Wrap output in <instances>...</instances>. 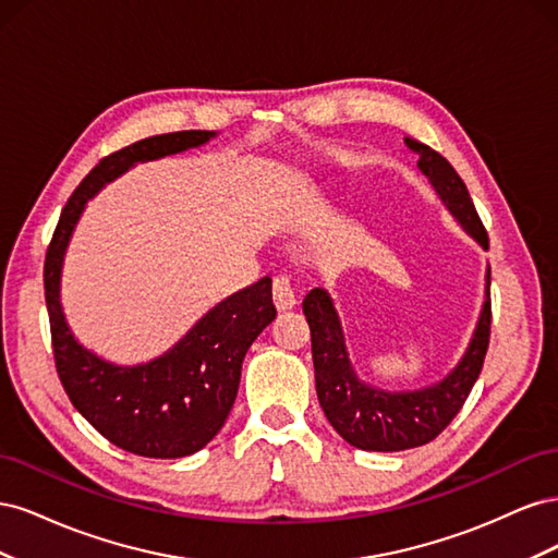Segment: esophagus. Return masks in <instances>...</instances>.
Here are the masks:
<instances>
[{
	"instance_id": "1",
	"label": "esophagus",
	"mask_w": 558,
	"mask_h": 558,
	"mask_svg": "<svg viewBox=\"0 0 558 558\" xmlns=\"http://www.w3.org/2000/svg\"><path fill=\"white\" fill-rule=\"evenodd\" d=\"M272 302L277 312H291L295 310L298 300H295V293H293V286H291V279L289 277H275L272 281Z\"/></svg>"
}]
</instances>
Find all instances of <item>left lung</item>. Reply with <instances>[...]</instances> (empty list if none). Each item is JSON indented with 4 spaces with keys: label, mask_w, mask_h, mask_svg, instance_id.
<instances>
[{
    "label": "left lung",
    "mask_w": 558,
    "mask_h": 558,
    "mask_svg": "<svg viewBox=\"0 0 558 558\" xmlns=\"http://www.w3.org/2000/svg\"><path fill=\"white\" fill-rule=\"evenodd\" d=\"M418 156L416 167L445 207L472 240L488 248L486 230L472 205L463 179L456 174L447 158L416 140H404ZM492 269H486V300L480 312L472 340L451 373L433 386L418 391L391 393L365 384L356 377L349 361L340 316L335 312L332 298L324 289H314L302 302L312 330V359L316 375V396L330 426L344 440L363 451H402L428 445L435 440L461 412L472 386H475L492 335V300H488Z\"/></svg>",
    "instance_id": "8db88e82"
}]
</instances>
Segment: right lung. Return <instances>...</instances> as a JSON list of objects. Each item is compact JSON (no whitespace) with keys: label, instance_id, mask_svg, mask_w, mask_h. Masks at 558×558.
I'll return each instance as SVG.
<instances>
[{"label":"right lung","instance_id":"obj_1","mask_svg":"<svg viewBox=\"0 0 558 558\" xmlns=\"http://www.w3.org/2000/svg\"><path fill=\"white\" fill-rule=\"evenodd\" d=\"M214 137L216 132L209 130L158 134L99 160L64 205L46 253L50 340L64 391L99 435L146 459L191 456L223 428L238 398L246 351L277 316L272 279L263 277L218 302L162 356L140 365H113L78 344L66 326L60 305L62 260L83 207L107 183L137 162L174 156Z\"/></svg>","mask_w":558,"mask_h":558}]
</instances>
